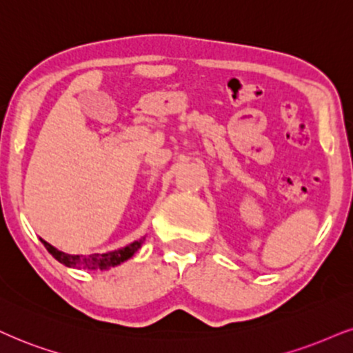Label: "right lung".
Wrapping results in <instances>:
<instances>
[{"label":"right lung","instance_id":"obj_1","mask_svg":"<svg viewBox=\"0 0 353 353\" xmlns=\"http://www.w3.org/2000/svg\"><path fill=\"white\" fill-rule=\"evenodd\" d=\"M142 242H143V239L129 243L128 247H124V249H121V250L110 252V254H91L86 256H80V255H70V254H65V252L57 250L55 247H52L49 242L42 241L43 245H46V249L49 250L50 254L54 255V259L59 260L60 263L67 265V267L85 268V270H98V268L103 270V268H110V267H114V265L123 263L124 260L130 259V256L136 254L139 247L142 245Z\"/></svg>","mask_w":353,"mask_h":353}]
</instances>
